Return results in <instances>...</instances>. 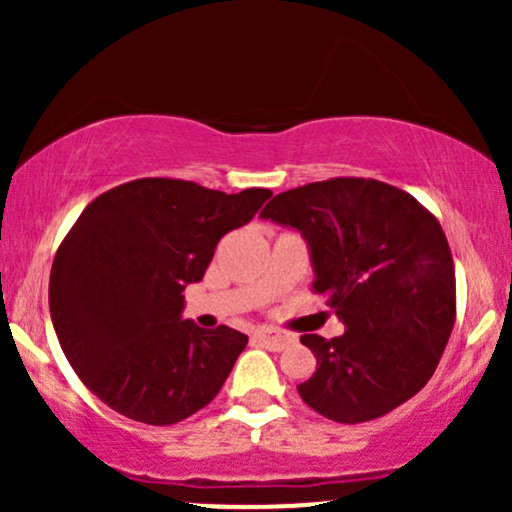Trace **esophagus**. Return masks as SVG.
Returning a JSON list of instances; mask_svg holds the SVG:
<instances>
[{
	"mask_svg": "<svg viewBox=\"0 0 512 512\" xmlns=\"http://www.w3.org/2000/svg\"><path fill=\"white\" fill-rule=\"evenodd\" d=\"M255 337L260 339V344H264L267 349H272V351H281L284 346H289L293 342L291 334L276 332V330H260L255 334Z\"/></svg>",
	"mask_w": 512,
	"mask_h": 512,
	"instance_id": "esophagus-1",
	"label": "esophagus"
}]
</instances>
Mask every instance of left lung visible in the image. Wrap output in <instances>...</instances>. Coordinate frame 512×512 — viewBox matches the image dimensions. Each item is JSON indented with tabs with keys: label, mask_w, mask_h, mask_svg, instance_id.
I'll list each match as a JSON object with an SVG mask.
<instances>
[{
	"label": "left lung",
	"mask_w": 512,
	"mask_h": 512,
	"mask_svg": "<svg viewBox=\"0 0 512 512\" xmlns=\"http://www.w3.org/2000/svg\"><path fill=\"white\" fill-rule=\"evenodd\" d=\"M262 219L301 233L313 289L330 296L342 337L303 334L317 358L298 385L339 424L387 414L431 380L455 325V267L436 216L380 180L334 178L281 192Z\"/></svg>",
	"instance_id": "1"
}]
</instances>
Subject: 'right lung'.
Returning <instances> with one entry per match:
<instances>
[{"label": "right lung", "mask_w": 512, "mask_h": 512, "mask_svg": "<svg viewBox=\"0 0 512 512\" xmlns=\"http://www.w3.org/2000/svg\"><path fill=\"white\" fill-rule=\"evenodd\" d=\"M272 192L238 195L197 182L142 178L93 199L62 240L50 272L57 339L88 390L151 426L187 419L219 395L248 337L182 317L216 245Z\"/></svg>", "instance_id": "obj_1"}]
</instances>
